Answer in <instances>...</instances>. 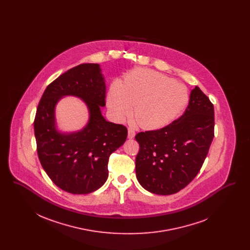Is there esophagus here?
I'll list each match as a JSON object with an SVG mask.
<instances>
[{
	"mask_svg": "<svg viewBox=\"0 0 250 250\" xmlns=\"http://www.w3.org/2000/svg\"><path fill=\"white\" fill-rule=\"evenodd\" d=\"M135 137V130L131 127L128 128V139H133Z\"/></svg>",
	"mask_w": 250,
	"mask_h": 250,
	"instance_id": "obj_1",
	"label": "esophagus"
}]
</instances>
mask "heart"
Returning a JSON list of instances; mask_svg holds the SVG:
<instances>
[{"instance_id":"b5f03b06","label":"heart","mask_w":250,"mask_h":250,"mask_svg":"<svg viewBox=\"0 0 250 250\" xmlns=\"http://www.w3.org/2000/svg\"><path fill=\"white\" fill-rule=\"evenodd\" d=\"M188 103L183 84L149 69H135L122 83L112 84L107 105L116 119H124L132 109L133 118L145 129L166 126L176 119Z\"/></svg>"}]
</instances>
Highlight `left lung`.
<instances>
[{
    "mask_svg": "<svg viewBox=\"0 0 250 250\" xmlns=\"http://www.w3.org/2000/svg\"><path fill=\"white\" fill-rule=\"evenodd\" d=\"M214 105L196 86L184 114L165 127L140 132L136 175L144 189L171 195L197 176L214 139Z\"/></svg>",
    "mask_w": 250,
    "mask_h": 250,
    "instance_id": "8db88e82",
    "label": "left lung"
}]
</instances>
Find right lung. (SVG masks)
I'll return each mask as SVG.
<instances>
[{"instance_id": "add662e5", "label": "right lung", "mask_w": 250, "mask_h": 250, "mask_svg": "<svg viewBox=\"0 0 250 250\" xmlns=\"http://www.w3.org/2000/svg\"><path fill=\"white\" fill-rule=\"evenodd\" d=\"M63 95H75L86 103L90 118L82 131L62 134L56 130L54 109ZM106 86L97 63H83L48 84L34 122L36 150L50 180L71 194H88L101 188L108 175L109 155L122 146L127 128L105 120Z\"/></svg>"}]
</instances>
